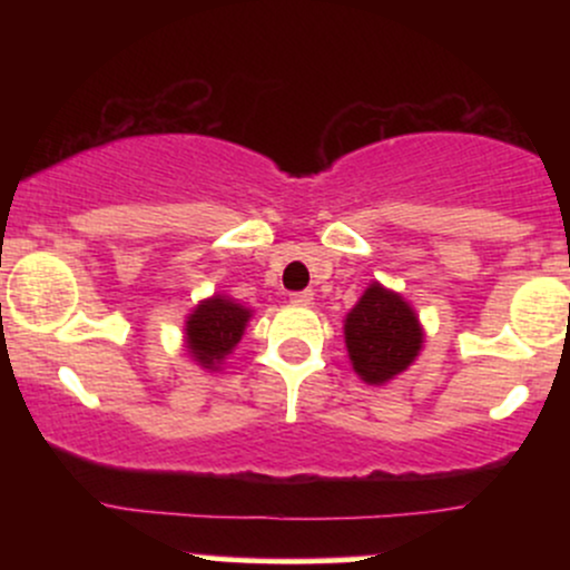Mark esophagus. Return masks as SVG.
I'll return each instance as SVG.
<instances>
[{"instance_id":"obj_1","label":"esophagus","mask_w":570,"mask_h":570,"mask_svg":"<svg viewBox=\"0 0 570 570\" xmlns=\"http://www.w3.org/2000/svg\"><path fill=\"white\" fill-rule=\"evenodd\" d=\"M289 299L294 305H311L313 303V292L305 289V292H292Z\"/></svg>"}]
</instances>
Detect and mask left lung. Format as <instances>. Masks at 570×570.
I'll use <instances>...</instances> for the list:
<instances>
[{
    "instance_id": "left-lung-1",
    "label": "left lung",
    "mask_w": 570,
    "mask_h": 570,
    "mask_svg": "<svg viewBox=\"0 0 570 570\" xmlns=\"http://www.w3.org/2000/svg\"><path fill=\"white\" fill-rule=\"evenodd\" d=\"M343 330L353 372L370 385L402 375L423 345V326L412 305L377 281L351 307Z\"/></svg>"
}]
</instances>
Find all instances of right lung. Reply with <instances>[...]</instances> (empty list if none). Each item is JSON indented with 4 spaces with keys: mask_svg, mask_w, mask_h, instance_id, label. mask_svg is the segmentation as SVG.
<instances>
[{
    "mask_svg": "<svg viewBox=\"0 0 570 570\" xmlns=\"http://www.w3.org/2000/svg\"><path fill=\"white\" fill-rule=\"evenodd\" d=\"M252 311L225 294L203 299L185 322V348L203 370H219L227 353L244 337Z\"/></svg>",
    "mask_w": 570,
    "mask_h": 570,
    "instance_id": "right-lung-1",
    "label": "right lung"
}]
</instances>
